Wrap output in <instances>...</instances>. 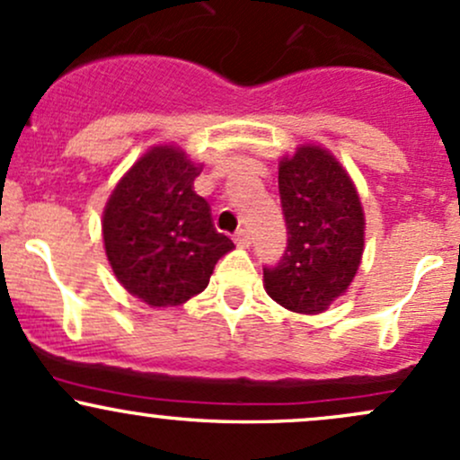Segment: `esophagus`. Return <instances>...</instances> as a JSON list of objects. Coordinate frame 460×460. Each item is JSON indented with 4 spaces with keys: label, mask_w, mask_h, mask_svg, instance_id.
<instances>
[{
    "label": "esophagus",
    "mask_w": 460,
    "mask_h": 460,
    "mask_svg": "<svg viewBox=\"0 0 460 460\" xmlns=\"http://www.w3.org/2000/svg\"><path fill=\"white\" fill-rule=\"evenodd\" d=\"M235 244L240 246V249H246V246H251V234L246 229H240L238 234H235Z\"/></svg>",
    "instance_id": "esophagus-1"
}]
</instances>
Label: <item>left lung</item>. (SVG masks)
<instances>
[{"mask_svg":"<svg viewBox=\"0 0 460 460\" xmlns=\"http://www.w3.org/2000/svg\"><path fill=\"white\" fill-rule=\"evenodd\" d=\"M288 244L264 266V288L277 304L319 314L349 288L365 251V214L353 181L334 155L301 146L279 164Z\"/></svg>","mask_w":460,"mask_h":460,"instance_id":"8db88e82","label":"left lung"}]
</instances>
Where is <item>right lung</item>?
<instances>
[{
	"instance_id": "add662e5",
	"label": "right lung",
	"mask_w": 460,
	"mask_h": 460,
	"mask_svg": "<svg viewBox=\"0 0 460 460\" xmlns=\"http://www.w3.org/2000/svg\"><path fill=\"white\" fill-rule=\"evenodd\" d=\"M200 170L174 146H155L122 176L104 207L109 264L126 290L153 307L203 292L216 261L234 249L209 203L194 191Z\"/></svg>"
}]
</instances>
